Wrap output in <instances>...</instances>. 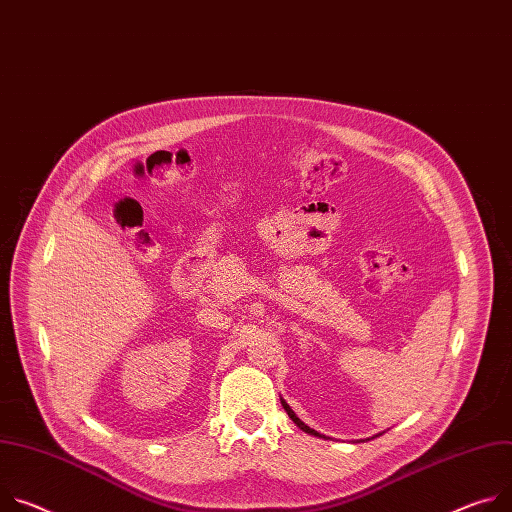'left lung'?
<instances>
[{"label":"left lung","instance_id":"1","mask_svg":"<svg viewBox=\"0 0 512 512\" xmlns=\"http://www.w3.org/2000/svg\"><path fill=\"white\" fill-rule=\"evenodd\" d=\"M282 406H284V408H286V412H288V416H290V418H292V421H294V423H296V425H298V427H300V429H302V431H304V433H310V435H314V437H322V435H320V433H316V431H314V429H310V427H308V425H304V423H302V421H300V418H298V416H296V412H294V410H292V408H290V406H288V402H286V400H282Z\"/></svg>","mask_w":512,"mask_h":512}]
</instances>
